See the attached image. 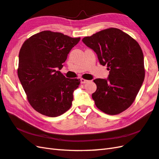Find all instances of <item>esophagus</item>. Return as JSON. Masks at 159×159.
I'll list each match as a JSON object with an SVG mask.
<instances>
[{
	"label": "esophagus",
	"mask_w": 159,
	"mask_h": 159,
	"mask_svg": "<svg viewBox=\"0 0 159 159\" xmlns=\"http://www.w3.org/2000/svg\"><path fill=\"white\" fill-rule=\"evenodd\" d=\"M80 81H81V84H86V83H88L89 81L88 80H85V79H81L80 80Z\"/></svg>",
	"instance_id": "34e87169"
}]
</instances>
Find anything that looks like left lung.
Here are the masks:
<instances>
[{"mask_svg": "<svg viewBox=\"0 0 159 159\" xmlns=\"http://www.w3.org/2000/svg\"><path fill=\"white\" fill-rule=\"evenodd\" d=\"M82 42L109 71L107 79L94 80L97 89L92 96L96 106L107 114L121 113L134 102L144 80L140 45L127 34L113 28L85 37Z\"/></svg>", "mask_w": 159, "mask_h": 159, "instance_id": "8db88e82", "label": "left lung"}]
</instances>
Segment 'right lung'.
<instances>
[{"instance_id":"right-lung-1","label":"right lung","mask_w":159,"mask_h":159,"mask_svg":"<svg viewBox=\"0 0 159 159\" xmlns=\"http://www.w3.org/2000/svg\"><path fill=\"white\" fill-rule=\"evenodd\" d=\"M59 32L43 31L23 44L19 54V79L28 101L42 115L55 117L71 107L73 93L80 80L65 77L61 71L68 54L78 43Z\"/></svg>"}]
</instances>
